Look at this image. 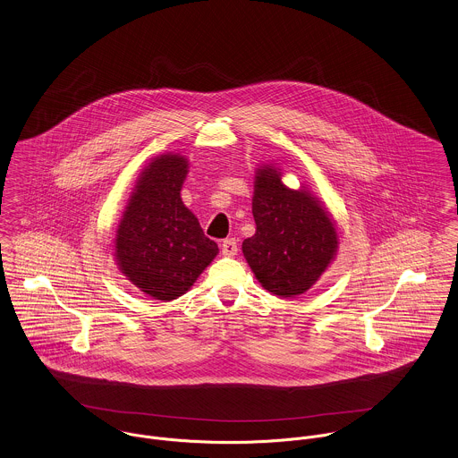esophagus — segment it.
<instances>
[{"mask_svg": "<svg viewBox=\"0 0 458 458\" xmlns=\"http://www.w3.org/2000/svg\"><path fill=\"white\" fill-rule=\"evenodd\" d=\"M222 254H224L225 258H234V256L238 254V243H236V240H233V238L224 240V243H222Z\"/></svg>", "mask_w": 458, "mask_h": 458, "instance_id": "1", "label": "esophagus"}]
</instances>
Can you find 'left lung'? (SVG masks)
I'll list each match as a JSON object with an SVG mask.
<instances>
[{
	"mask_svg": "<svg viewBox=\"0 0 458 458\" xmlns=\"http://www.w3.org/2000/svg\"><path fill=\"white\" fill-rule=\"evenodd\" d=\"M282 169L261 165L256 173L252 213L256 234L242 245L262 287L293 298L307 293L327 271L338 249V233L327 208L307 189L293 191Z\"/></svg>",
	"mask_w": 458,
	"mask_h": 458,
	"instance_id": "obj_1",
	"label": "left lung"
}]
</instances>
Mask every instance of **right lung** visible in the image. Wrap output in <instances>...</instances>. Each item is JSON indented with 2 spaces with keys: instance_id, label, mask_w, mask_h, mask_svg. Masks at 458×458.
Instances as JSON below:
<instances>
[{
  "instance_id": "add662e5",
  "label": "right lung",
  "mask_w": 458,
  "mask_h": 458,
  "mask_svg": "<svg viewBox=\"0 0 458 458\" xmlns=\"http://www.w3.org/2000/svg\"><path fill=\"white\" fill-rule=\"evenodd\" d=\"M189 160L180 153L151 158L142 169L114 240L120 271L144 294L171 301L185 294L218 254L196 215L183 204Z\"/></svg>"
}]
</instances>
